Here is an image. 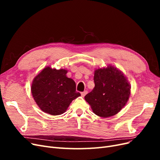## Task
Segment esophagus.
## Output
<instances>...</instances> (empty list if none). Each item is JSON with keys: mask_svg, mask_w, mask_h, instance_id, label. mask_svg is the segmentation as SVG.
<instances>
[{"mask_svg": "<svg viewBox=\"0 0 160 160\" xmlns=\"http://www.w3.org/2000/svg\"><path fill=\"white\" fill-rule=\"evenodd\" d=\"M88 91H83V92H81V96L83 97H83H85V95L88 94Z\"/></svg>", "mask_w": 160, "mask_h": 160, "instance_id": "esophagus-1", "label": "esophagus"}]
</instances>
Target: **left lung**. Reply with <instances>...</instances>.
Segmentation results:
<instances>
[{"label":"left lung","instance_id":"obj_1","mask_svg":"<svg viewBox=\"0 0 160 160\" xmlns=\"http://www.w3.org/2000/svg\"><path fill=\"white\" fill-rule=\"evenodd\" d=\"M95 88L85 99L97 115L109 118L119 113L130 95V83L116 67L109 65L94 72Z\"/></svg>","mask_w":160,"mask_h":160}]
</instances>
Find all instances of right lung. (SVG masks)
<instances>
[{"instance_id": "1", "label": "right lung", "mask_w": 160, "mask_h": 160, "mask_svg": "<svg viewBox=\"0 0 160 160\" xmlns=\"http://www.w3.org/2000/svg\"><path fill=\"white\" fill-rule=\"evenodd\" d=\"M65 69L47 67L35 78L31 93L39 108L52 115L65 113L72 100L81 95L76 91L75 82L66 76Z\"/></svg>"}]
</instances>
